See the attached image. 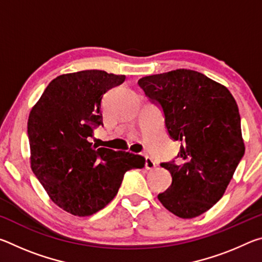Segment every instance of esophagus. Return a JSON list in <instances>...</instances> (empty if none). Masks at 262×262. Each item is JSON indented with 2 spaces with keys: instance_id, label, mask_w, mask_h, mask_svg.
<instances>
[{
  "instance_id": "obj_1",
  "label": "esophagus",
  "mask_w": 262,
  "mask_h": 262,
  "mask_svg": "<svg viewBox=\"0 0 262 262\" xmlns=\"http://www.w3.org/2000/svg\"><path fill=\"white\" fill-rule=\"evenodd\" d=\"M156 166V163H155L154 159L149 156H145V168H148V170H151Z\"/></svg>"
}]
</instances>
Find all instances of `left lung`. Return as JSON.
Segmentation results:
<instances>
[{
    "mask_svg": "<svg viewBox=\"0 0 262 262\" xmlns=\"http://www.w3.org/2000/svg\"><path fill=\"white\" fill-rule=\"evenodd\" d=\"M139 85L162 107L171 139L181 142V164H161L172 184L158 200L181 219L201 215L223 196L245 152L236 100L224 85L189 69L142 77Z\"/></svg>",
    "mask_w": 262,
    "mask_h": 262,
    "instance_id": "left-lung-1",
    "label": "left lung"
}]
</instances>
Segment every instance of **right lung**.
Listing matches in <instances>:
<instances>
[{"label": "right lung", "instance_id": "obj_1", "mask_svg": "<svg viewBox=\"0 0 262 262\" xmlns=\"http://www.w3.org/2000/svg\"><path fill=\"white\" fill-rule=\"evenodd\" d=\"M125 75L104 70L60 75L31 110V168L51 200L75 216H90L113 200L123 176L142 168L144 157L97 148L90 142L103 126L101 99Z\"/></svg>", "mask_w": 262, "mask_h": 262}]
</instances>
